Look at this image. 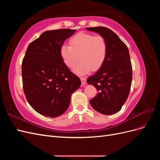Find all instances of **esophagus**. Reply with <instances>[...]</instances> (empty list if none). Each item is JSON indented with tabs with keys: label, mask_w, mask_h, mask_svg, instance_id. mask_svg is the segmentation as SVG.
<instances>
[{
	"label": "esophagus",
	"mask_w": 160,
	"mask_h": 160,
	"mask_svg": "<svg viewBox=\"0 0 160 160\" xmlns=\"http://www.w3.org/2000/svg\"><path fill=\"white\" fill-rule=\"evenodd\" d=\"M81 84L82 85H84L86 83V79L85 77H81Z\"/></svg>",
	"instance_id": "1"
}]
</instances>
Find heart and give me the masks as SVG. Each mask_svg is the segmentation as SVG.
I'll return each mask as SVG.
<instances>
[{"label":"heart","instance_id":"1","mask_svg":"<svg viewBox=\"0 0 160 160\" xmlns=\"http://www.w3.org/2000/svg\"><path fill=\"white\" fill-rule=\"evenodd\" d=\"M108 52V43L103 37L82 32L71 38L69 46L62 45L59 50L62 61L69 69L81 61L74 69L79 75L99 70L104 64Z\"/></svg>","mask_w":160,"mask_h":160}]
</instances>
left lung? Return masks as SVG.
Returning a JSON list of instances; mask_svg holds the SVG:
<instances>
[{
	"label": "left lung",
	"instance_id": "left-lung-1",
	"mask_svg": "<svg viewBox=\"0 0 160 160\" xmlns=\"http://www.w3.org/2000/svg\"><path fill=\"white\" fill-rule=\"evenodd\" d=\"M86 29L103 37L108 46V56L104 64L87 80L88 84L93 85L99 91L90 100V104L101 113L112 115L122 109L131 89L132 67L128 48L108 28L98 27Z\"/></svg>",
	"mask_w": 160,
	"mask_h": 160
}]
</instances>
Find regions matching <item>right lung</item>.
<instances>
[{
	"label": "right lung",
	"mask_w": 160,
	"mask_h": 160,
	"mask_svg": "<svg viewBox=\"0 0 160 160\" xmlns=\"http://www.w3.org/2000/svg\"><path fill=\"white\" fill-rule=\"evenodd\" d=\"M76 30L47 31L28 46L22 62L23 91L37 112L50 118L64 113L81 80L62 61L60 47Z\"/></svg>",
	"instance_id": "right-lung-1"
}]
</instances>
